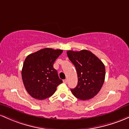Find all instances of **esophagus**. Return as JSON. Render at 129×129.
Returning a JSON list of instances; mask_svg holds the SVG:
<instances>
[{
    "label": "esophagus",
    "instance_id": "obj_1",
    "mask_svg": "<svg viewBox=\"0 0 129 129\" xmlns=\"http://www.w3.org/2000/svg\"><path fill=\"white\" fill-rule=\"evenodd\" d=\"M63 83H67V80H66V79H64V80H63Z\"/></svg>",
    "mask_w": 129,
    "mask_h": 129
}]
</instances>
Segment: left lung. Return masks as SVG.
Masks as SVG:
<instances>
[{
	"instance_id": "1",
	"label": "left lung",
	"mask_w": 129,
	"mask_h": 129,
	"mask_svg": "<svg viewBox=\"0 0 129 129\" xmlns=\"http://www.w3.org/2000/svg\"><path fill=\"white\" fill-rule=\"evenodd\" d=\"M68 57L76 67L77 85L71 89L76 98L85 101L94 97L104 83L105 68L102 61L87 50L67 52Z\"/></svg>"
}]
</instances>
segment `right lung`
<instances>
[{
	"instance_id": "add662e5",
	"label": "right lung",
	"mask_w": 129,
	"mask_h": 129,
	"mask_svg": "<svg viewBox=\"0 0 129 129\" xmlns=\"http://www.w3.org/2000/svg\"><path fill=\"white\" fill-rule=\"evenodd\" d=\"M62 52L61 49L44 48L26 57L22 78L26 90L32 98L39 100L49 98L63 82L53 68L55 61Z\"/></svg>"
}]
</instances>
